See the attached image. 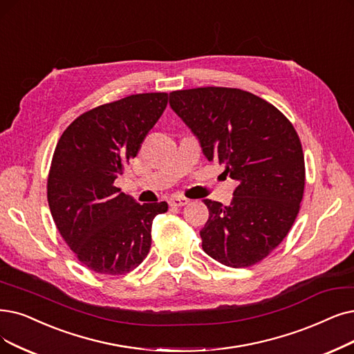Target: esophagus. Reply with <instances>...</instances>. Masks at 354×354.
<instances>
[{"mask_svg":"<svg viewBox=\"0 0 354 354\" xmlns=\"http://www.w3.org/2000/svg\"><path fill=\"white\" fill-rule=\"evenodd\" d=\"M189 202H190V201L187 199V197H181V196H178V197H171V199H169V206L180 207V206L187 205Z\"/></svg>","mask_w":354,"mask_h":354,"instance_id":"obj_1","label":"esophagus"}]
</instances>
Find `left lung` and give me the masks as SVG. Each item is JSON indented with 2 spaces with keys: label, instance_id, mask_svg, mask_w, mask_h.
Returning a JSON list of instances; mask_svg holds the SVG:
<instances>
[{
  "label": "left lung",
  "instance_id": "obj_1",
  "mask_svg": "<svg viewBox=\"0 0 354 354\" xmlns=\"http://www.w3.org/2000/svg\"><path fill=\"white\" fill-rule=\"evenodd\" d=\"M169 106L199 138L209 161L236 181L228 206L205 199L203 251L239 268L266 259L299 214L305 160L298 133L273 104L248 91L201 87L169 93Z\"/></svg>",
  "mask_w": 354,
  "mask_h": 354
}]
</instances>
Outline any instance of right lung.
<instances>
[{"mask_svg":"<svg viewBox=\"0 0 354 354\" xmlns=\"http://www.w3.org/2000/svg\"><path fill=\"white\" fill-rule=\"evenodd\" d=\"M167 93L133 94L82 113L56 144L48 176L53 222L78 261L119 276L148 256L153 218L165 202L139 205L115 186L158 122Z\"/></svg>","mask_w":354,"mask_h":354,"instance_id":"add662e5","label":"right lung"}]
</instances>
